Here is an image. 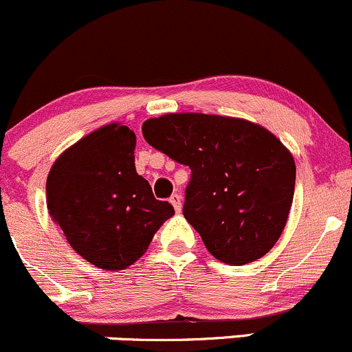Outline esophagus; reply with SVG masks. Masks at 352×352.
Returning <instances> with one entry per match:
<instances>
[{
    "label": "esophagus",
    "mask_w": 352,
    "mask_h": 352,
    "mask_svg": "<svg viewBox=\"0 0 352 352\" xmlns=\"http://www.w3.org/2000/svg\"><path fill=\"white\" fill-rule=\"evenodd\" d=\"M170 204H172L173 208H175V212H180L182 210V195L173 194L170 197Z\"/></svg>",
    "instance_id": "1"
}]
</instances>
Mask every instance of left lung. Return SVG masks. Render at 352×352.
Segmentation results:
<instances>
[{
  "label": "left lung",
  "instance_id": "1",
  "mask_svg": "<svg viewBox=\"0 0 352 352\" xmlns=\"http://www.w3.org/2000/svg\"><path fill=\"white\" fill-rule=\"evenodd\" d=\"M153 148L192 170L184 217L226 264H249L279 241L296 187L283 142L257 123L206 113H167L142 125Z\"/></svg>",
  "mask_w": 352,
  "mask_h": 352
}]
</instances>
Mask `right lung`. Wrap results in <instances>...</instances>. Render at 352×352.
Returning <instances> with one entry per match:
<instances>
[{
    "label": "right lung",
    "mask_w": 352,
    "mask_h": 352,
    "mask_svg": "<svg viewBox=\"0 0 352 352\" xmlns=\"http://www.w3.org/2000/svg\"><path fill=\"white\" fill-rule=\"evenodd\" d=\"M137 137L110 123L65 150L46 179V206L68 244L105 270L137 262L175 214L135 170Z\"/></svg>",
    "instance_id": "add662e5"
}]
</instances>
